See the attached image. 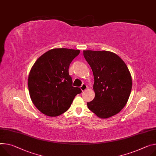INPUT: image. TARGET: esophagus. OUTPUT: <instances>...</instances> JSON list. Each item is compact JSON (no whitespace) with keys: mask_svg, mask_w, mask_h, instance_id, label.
Here are the masks:
<instances>
[{"mask_svg":"<svg viewBox=\"0 0 156 156\" xmlns=\"http://www.w3.org/2000/svg\"><path fill=\"white\" fill-rule=\"evenodd\" d=\"M87 88H88V87H87V85L86 84H83L81 86V87H80V89H81V90L82 91H85Z\"/></svg>","mask_w":156,"mask_h":156,"instance_id":"obj_1","label":"esophagus"}]
</instances>
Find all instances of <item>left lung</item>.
<instances>
[{"mask_svg":"<svg viewBox=\"0 0 156 156\" xmlns=\"http://www.w3.org/2000/svg\"><path fill=\"white\" fill-rule=\"evenodd\" d=\"M94 76L93 100L87 103L90 111L106 119L119 112L126 105L132 89V77L124 62L109 51L83 50Z\"/></svg>","mask_w":156,"mask_h":156,"instance_id":"obj_1","label":"left lung"}]
</instances>
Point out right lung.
I'll list each match as a JSON object with an SVG mask.
<instances>
[{"label":"right lung","mask_w":156,"mask_h":156,"mask_svg":"<svg viewBox=\"0 0 156 156\" xmlns=\"http://www.w3.org/2000/svg\"><path fill=\"white\" fill-rule=\"evenodd\" d=\"M79 50L53 48L36 60L28 78L30 96L35 106L46 116L55 117L66 111L80 88L72 86L68 68Z\"/></svg>","instance_id":"obj_1"}]
</instances>
